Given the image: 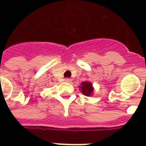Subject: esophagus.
Listing matches in <instances>:
<instances>
[{
    "label": "esophagus",
    "instance_id": "1",
    "mask_svg": "<svg viewBox=\"0 0 146 146\" xmlns=\"http://www.w3.org/2000/svg\"><path fill=\"white\" fill-rule=\"evenodd\" d=\"M64 82H68V83H69V82H71V78H65V79H64Z\"/></svg>",
    "mask_w": 146,
    "mask_h": 146
}]
</instances>
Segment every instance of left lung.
Returning <instances> with one entry per match:
<instances>
[{"instance_id":"obj_1","label":"left lung","mask_w":146,"mask_h":146,"mask_svg":"<svg viewBox=\"0 0 146 146\" xmlns=\"http://www.w3.org/2000/svg\"><path fill=\"white\" fill-rule=\"evenodd\" d=\"M79 90L82 94L87 97L92 96L94 94V88L93 86V84L89 81L82 82L81 86H79Z\"/></svg>"}]
</instances>
